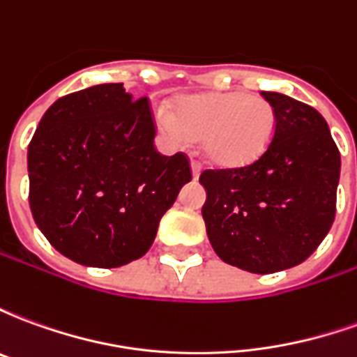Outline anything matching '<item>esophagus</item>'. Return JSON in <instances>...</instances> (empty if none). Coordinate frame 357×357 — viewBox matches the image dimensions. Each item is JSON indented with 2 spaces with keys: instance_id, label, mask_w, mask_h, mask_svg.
I'll list each match as a JSON object with an SVG mask.
<instances>
[{
  "instance_id": "1",
  "label": "esophagus",
  "mask_w": 357,
  "mask_h": 357,
  "mask_svg": "<svg viewBox=\"0 0 357 357\" xmlns=\"http://www.w3.org/2000/svg\"><path fill=\"white\" fill-rule=\"evenodd\" d=\"M201 170H202L201 162H199V160H193V162H191V174H193L195 179L201 176Z\"/></svg>"
}]
</instances>
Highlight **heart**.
Listing matches in <instances>:
<instances>
[{
    "label": "heart",
    "mask_w": 357,
    "mask_h": 357,
    "mask_svg": "<svg viewBox=\"0 0 357 357\" xmlns=\"http://www.w3.org/2000/svg\"><path fill=\"white\" fill-rule=\"evenodd\" d=\"M158 126L179 145L202 139L210 162L237 168L256 162L277 130V112L264 97L245 91L187 95L176 110H158Z\"/></svg>",
    "instance_id": "heart-1"
}]
</instances>
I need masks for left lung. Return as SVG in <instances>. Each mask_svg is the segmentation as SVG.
Instances as JSON below:
<instances>
[{"label":"left lung","mask_w":357,"mask_h":357,"mask_svg":"<svg viewBox=\"0 0 357 357\" xmlns=\"http://www.w3.org/2000/svg\"><path fill=\"white\" fill-rule=\"evenodd\" d=\"M277 112L273 141L256 162L204 170L202 218L225 264L250 273L298 266L329 233L340 153L325 118L289 95L262 91Z\"/></svg>","instance_id":"8db88e82"}]
</instances>
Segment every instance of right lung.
<instances>
[{
    "mask_svg": "<svg viewBox=\"0 0 357 357\" xmlns=\"http://www.w3.org/2000/svg\"><path fill=\"white\" fill-rule=\"evenodd\" d=\"M147 97L99 84L51 105L28 145L30 210L53 247L89 268L147 252L160 218L191 181L183 153L155 149Z\"/></svg>",
    "mask_w": 357,
    "mask_h": 357,
    "instance_id": "right-lung-1",
    "label": "right lung"
}]
</instances>
